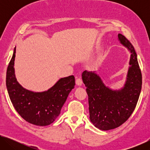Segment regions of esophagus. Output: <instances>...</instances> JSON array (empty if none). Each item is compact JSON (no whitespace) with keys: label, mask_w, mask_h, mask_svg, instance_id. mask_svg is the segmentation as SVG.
<instances>
[{"label":"esophagus","mask_w":150,"mask_h":150,"mask_svg":"<svg viewBox=\"0 0 150 150\" xmlns=\"http://www.w3.org/2000/svg\"><path fill=\"white\" fill-rule=\"evenodd\" d=\"M75 82H76V84H77V85H79V86H81V85H82V83H83L82 79H81V78H77V79H76Z\"/></svg>","instance_id":"34e87169"}]
</instances>
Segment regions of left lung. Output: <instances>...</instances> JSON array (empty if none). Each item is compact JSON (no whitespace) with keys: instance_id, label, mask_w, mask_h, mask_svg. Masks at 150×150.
I'll list each match as a JSON object with an SVG mask.
<instances>
[{"instance_id":"obj_1","label":"left lung","mask_w":150,"mask_h":150,"mask_svg":"<svg viewBox=\"0 0 150 150\" xmlns=\"http://www.w3.org/2000/svg\"><path fill=\"white\" fill-rule=\"evenodd\" d=\"M118 40L131 53L126 81L120 90H112L104 84L96 73L84 71L82 79L87 87L90 120L101 130L121 126L130 118L136 108L142 89V77L137 54L128 39L121 34Z\"/></svg>"}]
</instances>
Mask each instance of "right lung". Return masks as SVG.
Returning <instances> with one entry per match:
<instances>
[{
    "mask_svg": "<svg viewBox=\"0 0 150 150\" xmlns=\"http://www.w3.org/2000/svg\"><path fill=\"white\" fill-rule=\"evenodd\" d=\"M16 47L7 68L6 85L11 102L21 117L36 126H47L55 120L75 85L73 75L62 78L47 91L35 93L22 87L14 74Z\"/></svg>",
    "mask_w": 150,
    "mask_h": 150,
    "instance_id": "1",
    "label": "right lung"
}]
</instances>
